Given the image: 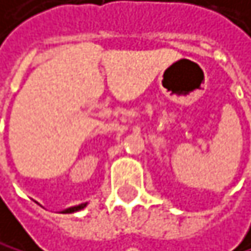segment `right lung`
<instances>
[{
	"instance_id": "obj_1",
	"label": "right lung",
	"mask_w": 251,
	"mask_h": 251,
	"mask_svg": "<svg viewBox=\"0 0 251 251\" xmlns=\"http://www.w3.org/2000/svg\"><path fill=\"white\" fill-rule=\"evenodd\" d=\"M88 205V202L86 203H80V205H75V207H71V208H66V210H63L61 213H75V211H80V210H83L84 207Z\"/></svg>"
}]
</instances>
